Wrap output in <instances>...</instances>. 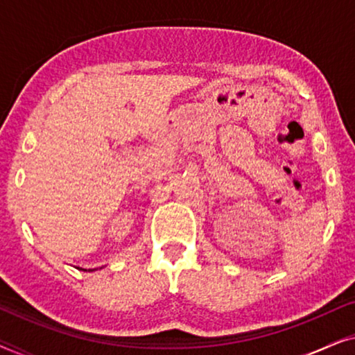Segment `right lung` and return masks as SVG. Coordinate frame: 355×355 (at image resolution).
<instances>
[{
  "mask_svg": "<svg viewBox=\"0 0 355 355\" xmlns=\"http://www.w3.org/2000/svg\"><path fill=\"white\" fill-rule=\"evenodd\" d=\"M89 271H94V270H89Z\"/></svg>",
  "mask_w": 355,
  "mask_h": 355,
  "instance_id": "obj_1",
  "label": "right lung"
}]
</instances>
